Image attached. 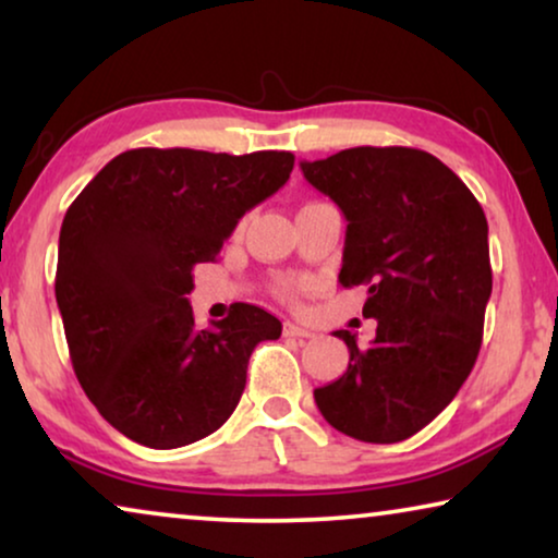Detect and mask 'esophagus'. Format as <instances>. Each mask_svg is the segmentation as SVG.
<instances>
[{"label":"esophagus","mask_w":558,"mask_h":558,"mask_svg":"<svg viewBox=\"0 0 558 558\" xmlns=\"http://www.w3.org/2000/svg\"><path fill=\"white\" fill-rule=\"evenodd\" d=\"M284 335L287 338H315V330L300 323H284Z\"/></svg>","instance_id":"1"}]
</instances>
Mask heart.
<instances>
[{
    "label": "heart",
    "instance_id": "obj_1",
    "mask_svg": "<svg viewBox=\"0 0 558 558\" xmlns=\"http://www.w3.org/2000/svg\"><path fill=\"white\" fill-rule=\"evenodd\" d=\"M271 292L277 294L279 300L292 302V300H296V294H300V284H296L294 279H277V281H274Z\"/></svg>",
    "mask_w": 558,
    "mask_h": 558
}]
</instances>
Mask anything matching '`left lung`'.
<instances>
[{
  "label": "left lung",
  "mask_w": 558,
  "mask_h": 558,
  "mask_svg": "<svg viewBox=\"0 0 558 558\" xmlns=\"http://www.w3.org/2000/svg\"><path fill=\"white\" fill-rule=\"evenodd\" d=\"M348 220L342 287H368L371 348L338 330L348 371L315 388L327 424L371 445L422 432L468 380L493 292L485 213L429 151L353 147L302 162Z\"/></svg>",
  "instance_id": "left-lung-1"
}]
</instances>
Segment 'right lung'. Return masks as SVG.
<instances>
[{
    "mask_svg": "<svg viewBox=\"0 0 558 558\" xmlns=\"http://www.w3.org/2000/svg\"><path fill=\"white\" fill-rule=\"evenodd\" d=\"M292 151L213 155L142 147L113 157L75 197L58 243L56 300L75 378L113 429L151 449L226 424L248 357L281 323L231 304L197 330L187 294L235 223L289 180Z\"/></svg>",
    "mask_w": 558,
    "mask_h": 558,
    "instance_id": "right-lung-1",
    "label": "right lung"
}]
</instances>
